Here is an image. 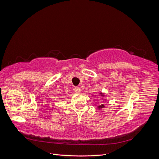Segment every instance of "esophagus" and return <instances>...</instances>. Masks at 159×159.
Returning a JSON list of instances; mask_svg holds the SVG:
<instances>
[{
	"label": "esophagus",
	"mask_w": 159,
	"mask_h": 159,
	"mask_svg": "<svg viewBox=\"0 0 159 159\" xmlns=\"http://www.w3.org/2000/svg\"><path fill=\"white\" fill-rule=\"evenodd\" d=\"M74 91L76 93H80L81 92V90H80V88H74Z\"/></svg>",
	"instance_id": "obj_1"
}]
</instances>
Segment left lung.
<instances>
[{"label":"left lung","mask_w":159,"mask_h":159,"mask_svg":"<svg viewBox=\"0 0 159 159\" xmlns=\"http://www.w3.org/2000/svg\"><path fill=\"white\" fill-rule=\"evenodd\" d=\"M99 94H100L101 95H102V96H103V97H104V96H105V95H104L103 93H102V92L99 93ZM104 107H105L104 104H102V105H98V109H102V108H104Z\"/></svg>","instance_id":"8db88e82"}]
</instances>
